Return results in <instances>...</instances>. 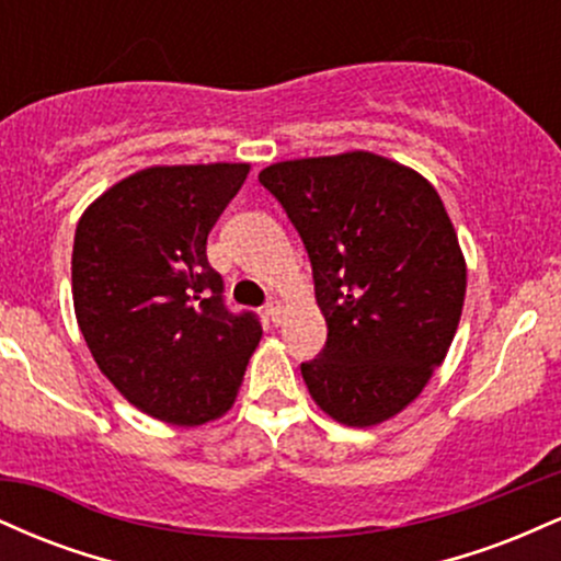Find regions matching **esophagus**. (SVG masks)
<instances>
[{
  "label": "esophagus",
  "instance_id": "34e87169",
  "mask_svg": "<svg viewBox=\"0 0 561 561\" xmlns=\"http://www.w3.org/2000/svg\"><path fill=\"white\" fill-rule=\"evenodd\" d=\"M266 313H268V319L274 321V324H279L282 313H285V306H282V302L276 300V298H272V300L266 302Z\"/></svg>",
  "mask_w": 561,
  "mask_h": 561
}]
</instances>
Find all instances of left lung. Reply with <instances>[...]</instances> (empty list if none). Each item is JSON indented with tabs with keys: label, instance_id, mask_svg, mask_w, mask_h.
<instances>
[{
	"label": "left lung",
	"instance_id": "left-lung-1",
	"mask_svg": "<svg viewBox=\"0 0 561 561\" xmlns=\"http://www.w3.org/2000/svg\"><path fill=\"white\" fill-rule=\"evenodd\" d=\"M313 272L327 343L300 371L332 420H390L446 358L467 268L433 184L371 152L302 158L259 173Z\"/></svg>",
	"mask_w": 561,
	"mask_h": 561
}]
</instances>
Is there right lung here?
<instances>
[{"instance_id":"obj_1","label":"right lung","mask_w":561,"mask_h":561,"mask_svg":"<svg viewBox=\"0 0 561 561\" xmlns=\"http://www.w3.org/2000/svg\"><path fill=\"white\" fill-rule=\"evenodd\" d=\"M248 163L158 165L124 179L81 216L73 306L96 366L145 414L195 427L234 401L261 340L231 311L208 263L210 229Z\"/></svg>"}]
</instances>
